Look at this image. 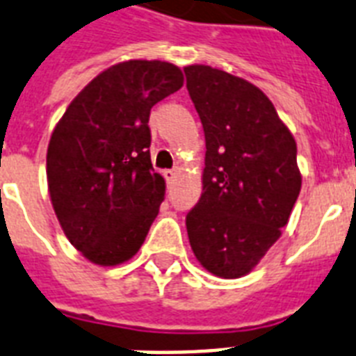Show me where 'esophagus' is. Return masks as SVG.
<instances>
[{
  "instance_id": "1",
  "label": "esophagus",
  "mask_w": 356,
  "mask_h": 356,
  "mask_svg": "<svg viewBox=\"0 0 356 356\" xmlns=\"http://www.w3.org/2000/svg\"><path fill=\"white\" fill-rule=\"evenodd\" d=\"M164 179H166V183L168 184L175 183V179H177V170H166V172H164Z\"/></svg>"
}]
</instances>
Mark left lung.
I'll list each match as a JSON object with an SVG mask.
<instances>
[{"mask_svg": "<svg viewBox=\"0 0 356 356\" xmlns=\"http://www.w3.org/2000/svg\"><path fill=\"white\" fill-rule=\"evenodd\" d=\"M186 88L203 122V193L188 212L197 261L219 278H241L282 236L302 188L296 140L261 89L210 65H186Z\"/></svg>", "mask_w": 356, "mask_h": 356, "instance_id": "obj_1", "label": "left lung"}]
</instances>
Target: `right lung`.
<instances>
[{"label": "right lung", "mask_w": 356, "mask_h": 356, "mask_svg": "<svg viewBox=\"0 0 356 356\" xmlns=\"http://www.w3.org/2000/svg\"><path fill=\"white\" fill-rule=\"evenodd\" d=\"M183 83L170 62H120L58 120L47 148L49 195L65 238L95 265L131 259L157 218L166 183L152 168L149 111Z\"/></svg>", "instance_id": "1"}]
</instances>
